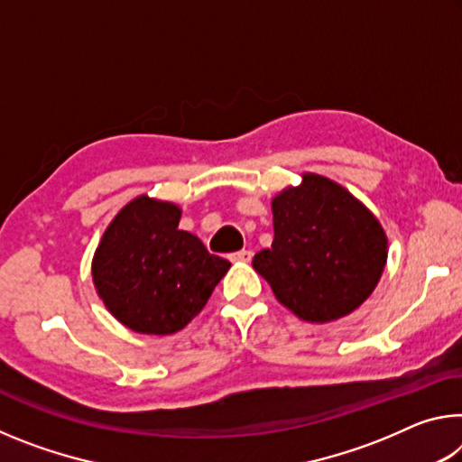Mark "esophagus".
<instances>
[{
    "mask_svg": "<svg viewBox=\"0 0 462 462\" xmlns=\"http://www.w3.org/2000/svg\"><path fill=\"white\" fill-rule=\"evenodd\" d=\"M250 259H253V253H250V250H246V248H242V250H238V253H234V254H230V261H238V263H248Z\"/></svg>",
    "mask_w": 462,
    "mask_h": 462,
    "instance_id": "1",
    "label": "esophagus"
}]
</instances>
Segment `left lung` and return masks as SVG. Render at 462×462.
<instances>
[{
  "instance_id": "8db88e82",
  "label": "left lung",
  "mask_w": 462,
  "mask_h": 462,
  "mask_svg": "<svg viewBox=\"0 0 462 462\" xmlns=\"http://www.w3.org/2000/svg\"><path fill=\"white\" fill-rule=\"evenodd\" d=\"M271 248L253 267L297 318L326 324L348 316L373 293L387 263V236L353 193L322 175L273 198Z\"/></svg>"
}]
</instances>
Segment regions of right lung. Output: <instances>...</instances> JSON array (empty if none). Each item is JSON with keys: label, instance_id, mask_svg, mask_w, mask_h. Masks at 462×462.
Returning a JSON list of instances; mask_svg holds the SVG:
<instances>
[{"label": "right lung", "instance_id": "add662e5", "mask_svg": "<svg viewBox=\"0 0 462 462\" xmlns=\"http://www.w3.org/2000/svg\"><path fill=\"white\" fill-rule=\"evenodd\" d=\"M175 203L132 199L107 226L93 256L97 295L118 322L140 334H175L206 306L230 263L179 230Z\"/></svg>", "mask_w": 462, "mask_h": 462}]
</instances>
